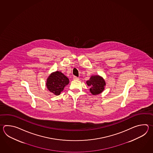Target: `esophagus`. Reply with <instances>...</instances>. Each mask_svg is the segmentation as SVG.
Listing matches in <instances>:
<instances>
[{
  "mask_svg": "<svg viewBox=\"0 0 153 153\" xmlns=\"http://www.w3.org/2000/svg\"><path fill=\"white\" fill-rule=\"evenodd\" d=\"M79 79L78 77H76V76H73V80H78Z\"/></svg>",
  "mask_w": 153,
  "mask_h": 153,
  "instance_id": "obj_1",
  "label": "esophagus"
}]
</instances>
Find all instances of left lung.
Wrapping results in <instances>:
<instances>
[{
	"label": "left lung",
	"instance_id": "obj_1",
	"mask_svg": "<svg viewBox=\"0 0 153 153\" xmlns=\"http://www.w3.org/2000/svg\"><path fill=\"white\" fill-rule=\"evenodd\" d=\"M86 84L90 87V92L93 95L101 94L104 91L106 85L103 78L99 75H92L90 79L86 81Z\"/></svg>",
	"mask_w": 153,
	"mask_h": 153
}]
</instances>
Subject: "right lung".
I'll return each instance as SVG.
<instances>
[{
  "label": "right lung",
  "instance_id": "right-lung-1",
  "mask_svg": "<svg viewBox=\"0 0 153 153\" xmlns=\"http://www.w3.org/2000/svg\"><path fill=\"white\" fill-rule=\"evenodd\" d=\"M69 82L68 78L62 72L56 71L51 73L46 81V86L50 92L56 96L61 94L64 88Z\"/></svg>",
  "mask_w": 153,
  "mask_h": 153
}]
</instances>
